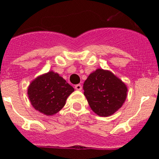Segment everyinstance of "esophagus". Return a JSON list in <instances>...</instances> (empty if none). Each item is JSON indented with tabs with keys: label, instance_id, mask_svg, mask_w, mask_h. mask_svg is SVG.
<instances>
[{
	"label": "esophagus",
	"instance_id": "34e87169",
	"mask_svg": "<svg viewBox=\"0 0 159 159\" xmlns=\"http://www.w3.org/2000/svg\"><path fill=\"white\" fill-rule=\"evenodd\" d=\"M75 88L77 91H81L82 90V85L81 84H76L75 86Z\"/></svg>",
	"mask_w": 159,
	"mask_h": 159
}]
</instances>
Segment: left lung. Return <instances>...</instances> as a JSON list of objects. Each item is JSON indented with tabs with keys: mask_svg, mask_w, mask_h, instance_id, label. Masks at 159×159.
Returning <instances> with one entry per match:
<instances>
[{
	"mask_svg": "<svg viewBox=\"0 0 159 159\" xmlns=\"http://www.w3.org/2000/svg\"><path fill=\"white\" fill-rule=\"evenodd\" d=\"M84 95L92 110L102 117L113 115L127 98L126 84L107 70L96 69L84 84Z\"/></svg>",
	"mask_w": 159,
	"mask_h": 159,
	"instance_id": "8db88e82",
	"label": "left lung"
}]
</instances>
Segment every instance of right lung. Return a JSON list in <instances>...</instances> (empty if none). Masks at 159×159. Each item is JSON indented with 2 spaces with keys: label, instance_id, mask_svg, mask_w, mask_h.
Segmentation results:
<instances>
[{
  "label": "right lung",
  "instance_id": "1",
  "mask_svg": "<svg viewBox=\"0 0 159 159\" xmlns=\"http://www.w3.org/2000/svg\"><path fill=\"white\" fill-rule=\"evenodd\" d=\"M73 92L74 88L52 71L36 77L28 88L31 104L46 116H53L60 111Z\"/></svg>",
  "mask_w": 159,
  "mask_h": 159
}]
</instances>
